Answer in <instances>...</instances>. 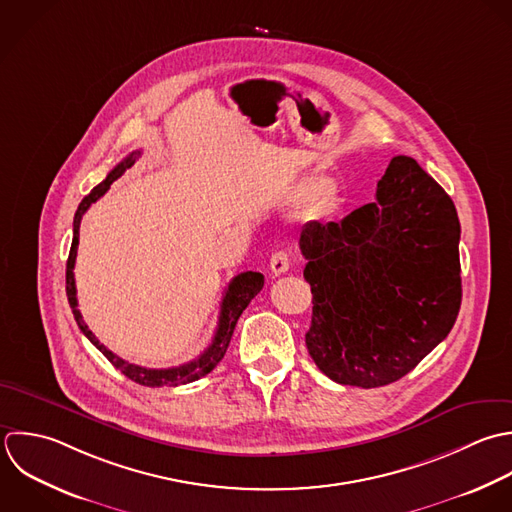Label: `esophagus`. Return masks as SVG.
<instances>
[{
	"instance_id": "esophagus-1",
	"label": "esophagus",
	"mask_w": 512,
	"mask_h": 512,
	"mask_svg": "<svg viewBox=\"0 0 512 512\" xmlns=\"http://www.w3.org/2000/svg\"><path fill=\"white\" fill-rule=\"evenodd\" d=\"M289 267H291V255L287 251H277L271 255V273L275 277L287 273Z\"/></svg>"
}]
</instances>
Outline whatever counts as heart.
<instances>
[{"mask_svg": "<svg viewBox=\"0 0 512 512\" xmlns=\"http://www.w3.org/2000/svg\"><path fill=\"white\" fill-rule=\"evenodd\" d=\"M327 183L323 179H311V181H305L301 187H299V197L301 199H313L317 195H321L325 191Z\"/></svg>", "mask_w": 512, "mask_h": 512, "instance_id": "heart-1", "label": "heart"}]
</instances>
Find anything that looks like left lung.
Returning <instances> with one entry per match:
<instances>
[{
    "instance_id": "left-lung-1",
    "label": "left lung",
    "mask_w": 512,
    "mask_h": 512,
    "mask_svg": "<svg viewBox=\"0 0 512 512\" xmlns=\"http://www.w3.org/2000/svg\"><path fill=\"white\" fill-rule=\"evenodd\" d=\"M461 223L453 199L397 155L377 201L341 223L311 221L299 247L313 293L305 343L335 383L375 389L411 373L461 309Z\"/></svg>"
}]
</instances>
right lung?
Returning a JSON list of instances; mask_svg holds the SVG:
<instances>
[{"label":"right lung","mask_w":512,"mask_h":512,"mask_svg":"<svg viewBox=\"0 0 512 512\" xmlns=\"http://www.w3.org/2000/svg\"><path fill=\"white\" fill-rule=\"evenodd\" d=\"M141 155V151H131L123 161H119L111 171L109 175L105 177V181H101L97 187L91 189L89 195L83 197V201L79 203L77 211H75V217H73V241H71V249H69V257H67V267H65V291H67V301H69V307L73 311V317H75V323L77 327L81 329V333L107 357V361L119 369L127 379L143 385V387H177V385H187V383H193L201 377H205L207 373H211L217 363L223 359L227 347H229V341H231V335L235 331V325H237V319L241 317V313L245 311V307L251 303V299L263 289V283H265V277L257 271H245V273H239L237 277L231 279L229 287L225 289V295H223V301H221V313H219V323H217V331H215V337L211 341V345L193 361L185 363V365H179V367H171V369H145V367H139V365H133V363H127L123 361L121 357L113 355L107 347H103L95 335L89 331V327L83 323V317L77 309V291H75V279H73V267H75V257H77V245H79V223H81V217L83 213L91 207V203H95L101 195L107 193V189L111 187V183L121 177L133 163L135 159Z\"/></svg>","instance_id":"obj_1"}]
</instances>
